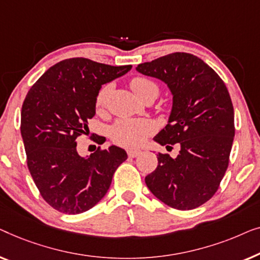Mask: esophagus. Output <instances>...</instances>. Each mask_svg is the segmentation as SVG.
<instances>
[{"label": "esophagus", "instance_id": "obj_1", "mask_svg": "<svg viewBox=\"0 0 260 260\" xmlns=\"http://www.w3.org/2000/svg\"><path fill=\"white\" fill-rule=\"evenodd\" d=\"M140 153L141 151H139V149H129V151H127V154H128L129 158H135V156H138Z\"/></svg>", "mask_w": 260, "mask_h": 260}]
</instances>
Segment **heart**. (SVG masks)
I'll return each instance as SVG.
<instances>
[{
    "mask_svg": "<svg viewBox=\"0 0 260 260\" xmlns=\"http://www.w3.org/2000/svg\"><path fill=\"white\" fill-rule=\"evenodd\" d=\"M131 88L142 100L149 96L156 98L159 94L158 85L151 79L144 78V76H137V78L132 79ZM109 92H111V86L106 85L98 93L96 101H95L98 111H101L105 107ZM154 129L155 125L148 119H123L119 120L113 126L112 137L119 145L126 146V147H137V146L144 144L146 139L154 132Z\"/></svg>",
    "mask_w": 260,
    "mask_h": 260,
    "instance_id": "1",
    "label": "heart"
}]
</instances>
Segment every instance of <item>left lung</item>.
Wrapping results in <instances>:
<instances>
[{
    "label": "left lung",
    "mask_w": 260,
    "mask_h": 260,
    "mask_svg": "<svg viewBox=\"0 0 260 260\" xmlns=\"http://www.w3.org/2000/svg\"><path fill=\"white\" fill-rule=\"evenodd\" d=\"M135 69L165 82L173 96L168 123L154 141L180 145L174 159L159 153L158 166L145 178L146 185L168 206L199 207L214 196L229 166L235 138L229 90L210 66L188 53L168 54Z\"/></svg>",
    "instance_id": "left-lung-1"
}]
</instances>
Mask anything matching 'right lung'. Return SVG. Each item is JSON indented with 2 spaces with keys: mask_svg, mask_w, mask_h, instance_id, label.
<instances>
[{
  "mask_svg": "<svg viewBox=\"0 0 260 260\" xmlns=\"http://www.w3.org/2000/svg\"><path fill=\"white\" fill-rule=\"evenodd\" d=\"M131 68L67 58L45 72L25 96L21 135L29 172L42 198L58 212L90 210L104 198L116 168L127 159L125 149L114 145L81 156L76 138L89 132L88 120L95 115L101 86Z\"/></svg>",
  "mask_w": 260,
  "mask_h": 260,
  "instance_id": "add662e5",
  "label": "right lung"
}]
</instances>
